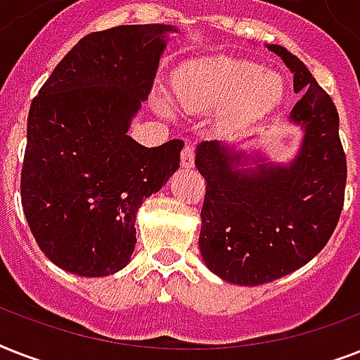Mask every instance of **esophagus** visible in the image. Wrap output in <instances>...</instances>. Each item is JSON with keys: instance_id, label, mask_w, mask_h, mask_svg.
Here are the masks:
<instances>
[{"instance_id": "esophagus-1", "label": "esophagus", "mask_w": 360, "mask_h": 360, "mask_svg": "<svg viewBox=\"0 0 360 360\" xmlns=\"http://www.w3.org/2000/svg\"><path fill=\"white\" fill-rule=\"evenodd\" d=\"M194 158H196V153H194V147L185 146V149L181 151V166L183 168H192L194 166Z\"/></svg>"}]
</instances>
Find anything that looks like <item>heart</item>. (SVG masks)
Segmentation results:
<instances>
[{"label":"heart","instance_id":"obj_1","mask_svg":"<svg viewBox=\"0 0 360 360\" xmlns=\"http://www.w3.org/2000/svg\"><path fill=\"white\" fill-rule=\"evenodd\" d=\"M174 95L186 114L222 108L220 127L243 130L273 112L284 98V82L250 61L214 58L186 65L174 78Z\"/></svg>","mask_w":360,"mask_h":360}]
</instances>
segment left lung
I'll use <instances>...</instances> for the list:
<instances>
[{"label": "left lung", "instance_id": "1", "mask_svg": "<svg viewBox=\"0 0 360 360\" xmlns=\"http://www.w3.org/2000/svg\"><path fill=\"white\" fill-rule=\"evenodd\" d=\"M267 48L293 72V91L302 93L290 115L304 129L297 157L280 166L217 140L196 149L207 183L200 252L214 274L239 285L273 282L318 256L338 224L346 191L335 103L297 56L278 44ZM248 160L254 169L244 168Z\"/></svg>", "mask_w": 360, "mask_h": 360}]
</instances>
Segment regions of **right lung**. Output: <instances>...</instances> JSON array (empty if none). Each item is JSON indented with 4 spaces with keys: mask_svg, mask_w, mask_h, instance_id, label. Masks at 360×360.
Segmentation results:
<instances>
[{
    "mask_svg": "<svg viewBox=\"0 0 360 360\" xmlns=\"http://www.w3.org/2000/svg\"><path fill=\"white\" fill-rule=\"evenodd\" d=\"M172 25L89 33L33 98L22 207L44 256L80 276H108L136 245V213L179 168L183 140L143 147L130 121L157 76Z\"/></svg>",
    "mask_w": 360,
    "mask_h": 360,
    "instance_id": "right-lung-1",
    "label": "right lung"
}]
</instances>
